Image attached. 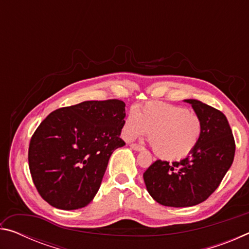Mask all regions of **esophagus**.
<instances>
[{
	"label": "esophagus",
	"instance_id": "34e87169",
	"mask_svg": "<svg viewBox=\"0 0 249 249\" xmlns=\"http://www.w3.org/2000/svg\"><path fill=\"white\" fill-rule=\"evenodd\" d=\"M130 148L134 149L135 151H142V150H144V147H142V146L137 145V144H132V145H130Z\"/></svg>",
	"mask_w": 249,
	"mask_h": 249
}]
</instances>
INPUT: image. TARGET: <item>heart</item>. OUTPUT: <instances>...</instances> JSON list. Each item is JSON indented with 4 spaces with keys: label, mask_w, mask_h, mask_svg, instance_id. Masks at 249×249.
<instances>
[{
    "label": "heart",
    "mask_w": 249,
    "mask_h": 249,
    "mask_svg": "<svg viewBox=\"0 0 249 249\" xmlns=\"http://www.w3.org/2000/svg\"><path fill=\"white\" fill-rule=\"evenodd\" d=\"M203 123L196 114L180 105L150 102L126 117L122 136L133 141L148 133L155 154L168 161L180 160L196 148Z\"/></svg>",
    "instance_id": "1"
}]
</instances>
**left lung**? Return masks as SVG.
I'll use <instances>...</instances> for the list:
<instances>
[{
	"label": "left lung",
	"instance_id": "8db88e82",
	"mask_svg": "<svg viewBox=\"0 0 249 249\" xmlns=\"http://www.w3.org/2000/svg\"><path fill=\"white\" fill-rule=\"evenodd\" d=\"M203 123L196 148L180 161L157 160L144 174L147 191L159 204L187 208L205 201L233 163L235 142L226 116L218 109L187 99Z\"/></svg>",
	"mask_w": 249,
	"mask_h": 249
}]
</instances>
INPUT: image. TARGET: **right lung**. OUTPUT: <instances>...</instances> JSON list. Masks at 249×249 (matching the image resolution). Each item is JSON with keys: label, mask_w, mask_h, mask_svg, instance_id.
Here are the masks:
<instances>
[{"label": "right lung", "mask_w": 249, "mask_h": 249, "mask_svg": "<svg viewBox=\"0 0 249 249\" xmlns=\"http://www.w3.org/2000/svg\"><path fill=\"white\" fill-rule=\"evenodd\" d=\"M125 103L84 101L58 108L41 122L28 149L29 170L41 197L53 208L77 210L98 193L120 137Z\"/></svg>", "instance_id": "obj_1"}]
</instances>
